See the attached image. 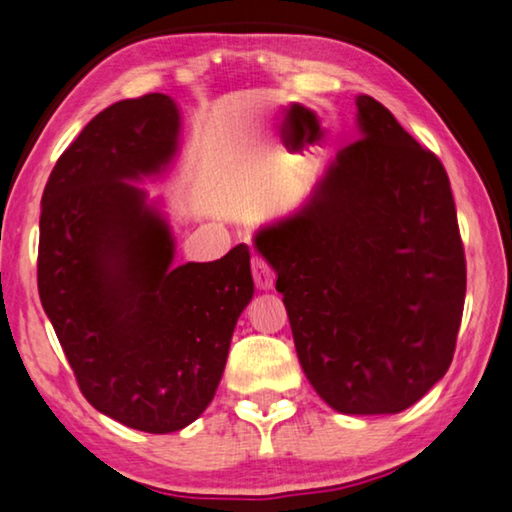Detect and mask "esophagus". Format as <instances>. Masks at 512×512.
<instances>
[{"label": "esophagus", "instance_id": "1", "mask_svg": "<svg viewBox=\"0 0 512 512\" xmlns=\"http://www.w3.org/2000/svg\"><path fill=\"white\" fill-rule=\"evenodd\" d=\"M253 280H255V287L259 291H271L273 284H275L273 268L268 266L262 257L253 259Z\"/></svg>", "mask_w": 512, "mask_h": 512}]
</instances>
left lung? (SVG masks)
<instances>
[{"instance_id": "8db88e82", "label": "left lung", "mask_w": 512, "mask_h": 512, "mask_svg": "<svg viewBox=\"0 0 512 512\" xmlns=\"http://www.w3.org/2000/svg\"><path fill=\"white\" fill-rule=\"evenodd\" d=\"M309 384L334 411L393 415L452 363L465 255L449 178L368 94L357 140L305 203L255 232Z\"/></svg>"}]
</instances>
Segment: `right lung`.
Listing matches in <instances>:
<instances>
[{
  "label": "right lung",
  "instance_id": "add662e5",
  "mask_svg": "<svg viewBox=\"0 0 512 512\" xmlns=\"http://www.w3.org/2000/svg\"><path fill=\"white\" fill-rule=\"evenodd\" d=\"M178 137L167 94L112 103L60 155L42 194V309L85 400L146 433L201 418L255 293L246 244L173 264L162 201L137 183L169 171Z\"/></svg>",
  "mask_w": 512,
  "mask_h": 512
}]
</instances>
